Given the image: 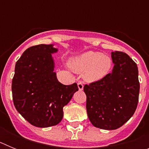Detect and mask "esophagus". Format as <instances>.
I'll use <instances>...</instances> for the list:
<instances>
[{
    "mask_svg": "<svg viewBox=\"0 0 149 149\" xmlns=\"http://www.w3.org/2000/svg\"><path fill=\"white\" fill-rule=\"evenodd\" d=\"M77 86H78V89L80 91H82L84 89V85L81 82H78L77 83Z\"/></svg>",
    "mask_w": 149,
    "mask_h": 149,
    "instance_id": "esophagus-1",
    "label": "esophagus"
}]
</instances>
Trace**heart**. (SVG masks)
I'll return each mask as SVG.
<instances>
[{"label":"heart","instance_id":"b5f03b06","mask_svg":"<svg viewBox=\"0 0 149 149\" xmlns=\"http://www.w3.org/2000/svg\"><path fill=\"white\" fill-rule=\"evenodd\" d=\"M113 61L108 55L97 51H86L72 59L71 68L74 72H83V77L89 83L96 82L108 75Z\"/></svg>","mask_w":149,"mask_h":149}]
</instances>
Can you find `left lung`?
<instances>
[{"label":"left lung","instance_id":"1","mask_svg":"<svg viewBox=\"0 0 149 149\" xmlns=\"http://www.w3.org/2000/svg\"><path fill=\"white\" fill-rule=\"evenodd\" d=\"M114 66L103 80L86 84V111L93 125L115 130L127 122L137 107L139 82L136 63L125 53H111Z\"/></svg>","mask_w":149,"mask_h":149}]
</instances>
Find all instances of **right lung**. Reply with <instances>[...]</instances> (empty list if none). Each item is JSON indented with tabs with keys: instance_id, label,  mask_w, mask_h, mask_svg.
<instances>
[{
	"instance_id": "1",
	"label": "right lung",
	"mask_w": 149,
	"mask_h": 149,
	"mask_svg": "<svg viewBox=\"0 0 149 149\" xmlns=\"http://www.w3.org/2000/svg\"><path fill=\"white\" fill-rule=\"evenodd\" d=\"M54 45L27 48L15 63L12 81L13 103L17 111L32 125H56L63 117V107L78 90L76 83L63 85L56 78L51 54Z\"/></svg>"
}]
</instances>
